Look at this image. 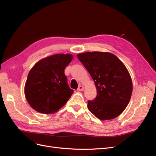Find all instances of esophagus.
<instances>
[{
    "instance_id": "34e87169",
    "label": "esophagus",
    "mask_w": 156,
    "mask_h": 156,
    "mask_svg": "<svg viewBox=\"0 0 156 156\" xmlns=\"http://www.w3.org/2000/svg\"><path fill=\"white\" fill-rule=\"evenodd\" d=\"M84 90V87H83V86H82V85H80L79 87H78V88H77V90L78 91H83Z\"/></svg>"
}]
</instances>
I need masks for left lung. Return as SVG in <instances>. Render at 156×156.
Wrapping results in <instances>:
<instances>
[{"label":"left lung","instance_id":"left-lung-1","mask_svg":"<svg viewBox=\"0 0 156 156\" xmlns=\"http://www.w3.org/2000/svg\"><path fill=\"white\" fill-rule=\"evenodd\" d=\"M77 57L97 88L96 97L88 101L90 111L101 120L119 116L129 103L133 89L124 64L115 55L105 52H87Z\"/></svg>","mask_w":156,"mask_h":156}]
</instances>
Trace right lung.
Wrapping results in <instances>:
<instances>
[{
    "instance_id": "1",
    "label": "right lung",
    "mask_w": 156,
    "mask_h": 156,
    "mask_svg": "<svg viewBox=\"0 0 156 156\" xmlns=\"http://www.w3.org/2000/svg\"><path fill=\"white\" fill-rule=\"evenodd\" d=\"M73 59L70 54H57L37 62L28 75L25 94L36 111L51 114L60 109L73 92L64 69Z\"/></svg>"
}]
</instances>
